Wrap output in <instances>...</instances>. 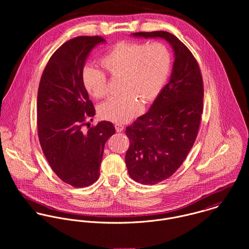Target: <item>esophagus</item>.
<instances>
[{
  "label": "esophagus",
  "instance_id": "1",
  "mask_svg": "<svg viewBox=\"0 0 249 249\" xmlns=\"http://www.w3.org/2000/svg\"><path fill=\"white\" fill-rule=\"evenodd\" d=\"M115 128H116L117 132H122L124 130V125H122L121 124H116Z\"/></svg>",
  "mask_w": 249,
  "mask_h": 249
}]
</instances>
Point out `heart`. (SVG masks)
Segmentation results:
<instances>
[{
	"label": "heart",
	"mask_w": 249,
	"mask_h": 249,
	"mask_svg": "<svg viewBox=\"0 0 249 249\" xmlns=\"http://www.w3.org/2000/svg\"><path fill=\"white\" fill-rule=\"evenodd\" d=\"M102 64L113 76H123L122 95L112 97L100 107L101 116L111 122L123 124L142 110L144 102L153 101L163 89L171 71L172 56L162 43L150 44L120 42L102 58ZM82 81L88 93L97 99L108 93L106 72L88 65L82 71Z\"/></svg>",
	"instance_id": "b5f03b06"
}]
</instances>
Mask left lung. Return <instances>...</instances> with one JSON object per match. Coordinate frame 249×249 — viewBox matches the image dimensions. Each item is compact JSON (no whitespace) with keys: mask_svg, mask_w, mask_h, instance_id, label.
<instances>
[{"mask_svg":"<svg viewBox=\"0 0 249 249\" xmlns=\"http://www.w3.org/2000/svg\"><path fill=\"white\" fill-rule=\"evenodd\" d=\"M132 36L165 39L175 53L169 82L148 111L125 129L129 177L154 185L172 177L194 145L203 110V82L197 61L177 36L163 31Z\"/></svg>","mask_w":249,"mask_h":249,"instance_id":"1","label":"left lung"}]
</instances>
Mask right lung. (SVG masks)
I'll return each instance as SVG.
<instances>
[{"instance_id":"obj_1","label":"right lung","mask_w":249,"mask_h":249,"mask_svg":"<svg viewBox=\"0 0 249 249\" xmlns=\"http://www.w3.org/2000/svg\"><path fill=\"white\" fill-rule=\"evenodd\" d=\"M107 41L101 36H78L51 56L41 76L37 95L38 138L54 174L75 188L92 185L100 177L105 144L115 133L103 121L83 129L96 112L82 81L90 52Z\"/></svg>"}]
</instances>
